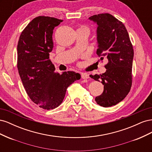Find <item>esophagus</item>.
<instances>
[{
    "label": "esophagus",
    "mask_w": 152,
    "mask_h": 152,
    "mask_svg": "<svg viewBox=\"0 0 152 152\" xmlns=\"http://www.w3.org/2000/svg\"><path fill=\"white\" fill-rule=\"evenodd\" d=\"M81 77L83 79H89V76L88 74H87L86 73H83L81 74Z\"/></svg>",
    "instance_id": "obj_1"
}]
</instances>
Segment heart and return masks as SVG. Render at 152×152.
Returning a JSON list of instances; mask_svg holds the SVG:
<instances>
[{
    "instance_id": "1",
    "label": "heart",
    "mask_w": 152,
    "mask_h": 152,
    "mask_svg": "<svg viewBox=\"0 0 152 152\" xmlns=\"http://www.w3.org/2000/svg\"><path fill=\"white\" fill-rule=\"evenodd\" d=\"M78 30L85 31H86V32H87V33H88V34H89V32H90V29H89V27H87V26H84V25L80 26L79 27V30Z\"/></svg>"
}]
</instances>
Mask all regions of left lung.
Instances as JSON below:
<instances>
[{
	"mask_svg": "<svg viewBox=\"0 0 152 152\" xmlns=\"http://www.w3.org/2000/svg\"><path fill=\"white\" fill-rule=\"evenodd\" d=\"M97 23L98 48L96 53L101 59L108 60L102 74L90 75L95 80H102L104 91L95 101L103 107H110L121 102L130 91L134 50L129 36L123 23L108 13L89 17Z\"/></svg>",
	"mask_w": 152,
	"mask_h": 152,
	"instance_id": "1",
	"label": "left lung"
}]
</instances>
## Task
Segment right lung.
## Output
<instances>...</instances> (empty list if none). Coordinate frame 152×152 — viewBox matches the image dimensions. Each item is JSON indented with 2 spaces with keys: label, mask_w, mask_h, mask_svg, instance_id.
Wrapping results in <instances>:
<instances>
[{
  "label": "right lung",
  "mask_w": 152,
  "mask_h": 152,
  "mask_svg": "<svg viewBox=\"0 0 152 152\" xmlns=\"http://www.w3.org/2000/svg\"><path fill=\"white\" fill-rule=\"evenodd\" d=\"M62 21L49 16L36 17L22 31L18 43L17 67L23 85L32 102L45 110L58 107L68 87L80 79L75 72H55L49 59L53 30Z\"/></svg>",
  "instance_id": "add662e5"
}]
</instances>
